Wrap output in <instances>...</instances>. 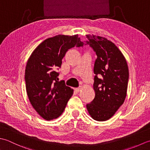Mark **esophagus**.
I'll return each instance as SVG.
<instances>
[{
    "label": "esophagus",
    "instance_id": "esophagus-1",
    "mask_svg": "<svg viewBox=\"0 0 150 150\" xmlns=\"http://www.w3.org/2000/svg\"><path fill=\"white\" fill-rule=\"evenodd\" d=\"M81 90V87H79L78 88H75V91H76V92H79Z\"/></svg>",
    "mask_w": 150,
    "mask_h": 150
}]
</instances>
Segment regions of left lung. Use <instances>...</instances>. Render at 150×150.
Returning a JSON list of instances; mask_svg holds the SVG:
<instances>
[{
  "mask_svg": "<svg viewBox=\"0 0 150 150\" xmlns=\"http://www.w3.org/2000/svg\"><path fill=\"white\" fill-rule=\"evenodd\" d=\"M86 36L88 40L85 43L79 41L76 47L88 45L97 56L94 65L95 96L86 107L94 120L105 121L115 114L126 99L129 69L126 58L113 42L103 37Z\"/></svg>",
  "mask_w": 150,
  "mask_h": 150,
  "instance_id": "obj_1",
  "label": "left lung"
}]
</instances>
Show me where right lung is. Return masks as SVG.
<instances>
[{
    "label": "right lung",
    "mask_w": 150,
    "mask_h": 150,
    "mask_svg": "<svg viewBox=\"0 0 150 150\" xmlns=\"http://www.w3.org/2000/svg\"><path fill=\"white\" fill-rule=\"evenodd\" d=\"M80 41L78 35H57L45 39L30 55L25 69L26 89L36 112L51 120L63 113L73 89L59 81L56 72L69 49Z\"/></svg>",
    "instance_id": "add662e5"
}]
</instances>
